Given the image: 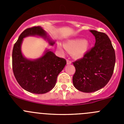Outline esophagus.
<instances>
[{
  "mask_svg": "<svg viewBox=\"0 0 124 124\" xmlns=\"http://www.w3.org/2000/svg\"><path fill=\"white\" fill-rule=\"evenodd\" d=\"M66 62H67V64H71V61L69 60V59H67V60H66Z\"/></svg>",
  "mask_w": 124,
  "mask_h": 124,
  "instance_id": "esophagus-1",
  "label": "esophagus"
}]
</instances>
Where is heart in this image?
<instances>
[{"label": "heart", "mask_w": 124, "mask_h": 124, "mask_svg": "<svg viewBox=\"0 0 124 124\" xmlns=\"http://www.w3.org/2000/svg\"><path fill=\"white\" fill-rule=\"evenodd\" d=\"M64 47L68 51H71L75 58H81L87 52L89 48V43L87 40L81 39H73L66 41ZM60 50H63L61 46Z\"/></svg>", "instance_id": "obj_1"}]
</instances>
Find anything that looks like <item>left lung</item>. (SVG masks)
<instances>
[{
  "label": "left lung",
  "mask_w": 124,
  "mask_h": 124,
  "mask_svg": "<svg viewBox=\"0 0 124 124\" xmlns=\"http://www.w3.org/2000/svg\"><path fill=\"white\" fill-rule=\"evenodd\" d=\"M96 38L94 46L73 62L76 69L73 83L78 90L93 93L104 87L113 74L116 54L109 37L106 33L90 30Z\"/></svg>",
  "instance_id": "left-lung-1"
}]
</instances>
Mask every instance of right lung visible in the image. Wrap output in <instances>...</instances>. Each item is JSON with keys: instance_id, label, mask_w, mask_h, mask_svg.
<instances>
[{"instance_id": "1", "label": "right lung", "mask_w": 124, "mask_h": 124, "mask_svg": "<svg viewBox=\"0 0 124 124\" xmlns=\"http://www.w3.org/2000/svg\"><path fill=\"white\" fill-rule=\"evenodd\" d=\"M33 35L47 39L51 45L54 43L47 37L46 31L40 26L25 30L14 46L13 72L20 86L25 90L35 94H45L54 87L58 75L66 64V61L56 56L50 50H47L44 55L37 60L25 58L21 51L23 39Z\"/></svg>"}]
</instances>
